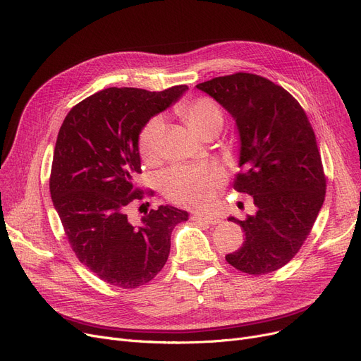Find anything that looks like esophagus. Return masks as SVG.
<instances>
[{"label": "esophagus", "mask_w": 361, "mask_h": 361, "mask_svg": "<svg viewBox=\"0 0 361 361\" xmlns=\"http://www.w3.org/2000/svg\"><path fill=\"white\" fill-rule=\"evenodd\" d=\"M193 221H197V223H205V224H218L221 219H219L218 216L215 215H209V214H203V212H195L193 216H192Z\"/></svg>", "instance_id": "34e87169"}]
</instances>
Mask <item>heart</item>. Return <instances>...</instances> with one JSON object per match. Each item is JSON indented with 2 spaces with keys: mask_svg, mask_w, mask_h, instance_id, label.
<instances>
[{
  "mask_svg": "<svg viewBox=\"0 0 361 361\" xmlns=\"http://www.w3.org/2000/svg\"><path fill=\"white\" fill-rule=\"evenodd\" d=\"M178 114L196 134L212 123L223 125V114L211 99L183 103ZM164 133L165 121L159 116L150 119L140 133L138 152L146 164L153 165L159 161ZM224 181L226 174L219 165H181L171 169L164 178V193L178 205L202 208L214 200Z\"/></svg>",
  "mask_w": 361,
  "mask_h": 361,
  "instance_id": "heart-1",
  "label": "heart"
}]
</instances>
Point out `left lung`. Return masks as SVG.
Segmentation results:
<instances>
[{"instance_id":"left-lung-1","label":"left lung","mask_w":361,"mask_h":361,"mask_svg":"<svg viewBox=\"0 0 361 361\" xmlns=\"http://www.w3.org/2000/svg\"><path fill=\"white\" fill-rule=\"evenodd\" d=\"M196 87L236 122L242 172L233 187L257 207L245 221L228 216L243 228L245 242L226 259L247 274L276 271L300 250L324 202L314 131L300 103L262 76L239 72Z\"/></svg>"}]
</instances>
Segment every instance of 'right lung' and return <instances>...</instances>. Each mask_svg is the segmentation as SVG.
Listing matches in <instances>:
<instances>
[{
  "mask_svg": "<svg viewBox=\"0 0 361 361\" xmlns=\"http://www.w3.org/2000/svg\"><path fill=\"white\" fill-rule=\"evenodd\" d=\"M187 90L106 88L73 106L61 123L50 176L53 205L78 259L109 285H146L164 269L172 230L189 219L171 205L146 211L140 224L127 215L130 203L143 197L135 187L140 133Z\"/></svg>",
  "mask_w": 361,
  "mask_h": 361,
  "instance_id": "add662e5",
  "label": "right lung"
}]
</instances>
